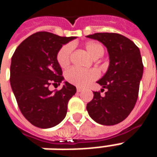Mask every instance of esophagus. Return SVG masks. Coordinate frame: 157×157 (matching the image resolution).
Wrapping results in <instances>:
<instances>
[{"mask_svg":"<svg viewBox=\"0 0 157 157\" xmlns=\"http://www.w3.org/2000/svg\"><path fill=\"white\" fill-rule=\"evenodd\" d=\"M82 90H83V89L81 88V87H77V88H76V91H77V92H81Z\"/></svg>","mask_w":157,"mask_h":157,"instance_id":"34e87169","label":"esophagus"}]
</instances>
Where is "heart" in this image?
Listing matches in <instances>:
<instances>
[{
  "instance_id": "heart-1",
  "label": "heart",
  "mask_w": 157,
  "mask_h": 157,
  "mask_svg": "<svg viewBox=\"0 0 157 157\" xmlns=\"http://www.w3.org/2000/svg\"><path fill=\"white\" fill-rule=\"evenodd\" d=\"M86 50L92 58L101 57L104 53V48L100 43L96 41L87 42L85 44ZM73 45L67 44L62 46L57 53V62L62 68L67 67L71 62ZM98 77V73L96 70H81L72 67L65 72V79L68 82L76 86H86L92 81Z\"/></svg>"
}]
</instances>
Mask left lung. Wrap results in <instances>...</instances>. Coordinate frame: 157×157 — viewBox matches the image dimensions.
Wrapping results in <instances>:
<instances>
[{
	"instance_id": "8db88e82",
	"label": "left lung",
	"mask_w": 157,
	"mask_h": 157,
	"mask_svg": "<svg viewBox=\"0 0 157 157\" xmlns=\"http://www.w3.org/2000/svg\"><path fill=\"white\" fill-rule=\"evenodd\" d=\"M87 38L105 45L109 55L108 71L98 83L105 94L93 92L86 104L90 117L100 124L114 125L124 120L135 108L138 98L143 63L140 49L134 42L114 33H97Z\"/></svg>"
}]
</instances>
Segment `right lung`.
<instances>
[{"mask_svg":"<svg viewBox=\"0 0 157 157\" xmlns=\"http://www.w3.org/2000/svg\"><path fill=\"white\" fill-rule=\"evenodd\" d=\"M75 37L48 32L33 33L18 45L12 57L10 82L22 115L41 128L54 127L65 118L67 105L75 95V86L65 82L60 90L50 91L64 80L57 62L62 45Z\"/></svg>","mask_w":157,"mask_h":157,"instance_id":"right-lung-1","label":"right lung"}]
</instances>
